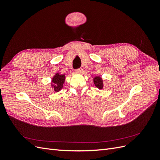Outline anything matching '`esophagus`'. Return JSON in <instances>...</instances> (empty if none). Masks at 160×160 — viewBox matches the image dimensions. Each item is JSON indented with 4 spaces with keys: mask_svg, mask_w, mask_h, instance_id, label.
<instances>
[{
    "mask_svg": "<svg viewBox=\"0 0 160 160\" xmlns=\"http://www.w3.org/2000/svg\"><path fill=\"white\" fill-rule=\"evenodd\" d=\"M82 71H83V69H82L81 68H79V69H75V72H77V73H80V72H82Z\"/></svg>",
    "mask_w": 160,
    "mask_h": 160,
    "instance_id": "esophagus-1",
    "label": "esophagus"
}]
</instances>
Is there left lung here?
<instances>
[{"label":"left lung","instance_id":"8db88e82","mask_svg":"<svg viewBox=\"0 0 160 160\" xmlns=\"http://www.w3.org/2000/svg\"><path fill=\"white\" fill-rule=\"evenodd\" d=\"M94 83L97 88L99 89H102L103 88V81L101 79L100 77H97L94 78Z\"/></svg>","mask_w":160,"mask_h":160}]
</instances>
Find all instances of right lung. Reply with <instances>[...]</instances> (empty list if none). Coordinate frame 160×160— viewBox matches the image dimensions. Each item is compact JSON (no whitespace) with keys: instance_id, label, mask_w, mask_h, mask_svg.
I'll return each instance as SVG.
<instances>
[{"instance_id":"1","label":"right lung","mask_w":160,"mask_h":160,"mask_svg":"<svg viewBox=\"0 0 160 160\" xmlns=\"http://www.w3.org/2000/svg\"><path fill=\"white\" fill-rule=\"evenodd\" d=\"M65 75L57 73L52 79V86L55 91H59L62 88V85L65 82Z\"/></svg>"}]
</instances>
